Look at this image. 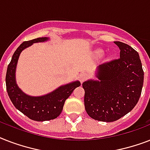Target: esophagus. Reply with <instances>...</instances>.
<instances>
[{"label": "esophagus", "instance_id": "esophagus-1", "mask_svg": "<svg viewBox=\"0 0 150 150\" xmlns=\"http://www.w3.org/2000/svg\"><path fill=\"white\" fill-rule=\"evenodd\" d=\"M87 78H88V75L86 73H81L79 76V79L81 82H83L85 80H86Z\"/></svg>", "mask_w": 150, "mask_h": 150}]
</instances>
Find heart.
I'll return each mask as SVG.
<instances>
[{"label":"heart","mask_w":150,"mask_h":150,"mask_svg":"<svg viewBox=\"0 0 150 150\" xmlns=\"http://www.w3.org/2000/svg\"><path fill=\"white\" fill-rule=\"evenodd\" d=\"M97 53H98L99 55H100V54H102V51H98V52H97Z\"/></svg>","instance_id":"heart-1"}]
</instances>
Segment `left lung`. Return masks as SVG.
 <instances>
[{"label": "left lung", "instance_id": "obj_1", "mask_svg": "<svg viewBox=\"0 0 150 150\" xmlns=\"http://www.w3.org/2000/svg\"><path fill=\"white\" fill-rule=\"evenodd\" d=\"M120 58L99 66V81L82 83L85 109L94 120L112 122L137 104L142 93L144 71L138 52L126 43L115 41Z\"/></svg>", "mask_w": 150, "mask_h": 150}]
</instances>
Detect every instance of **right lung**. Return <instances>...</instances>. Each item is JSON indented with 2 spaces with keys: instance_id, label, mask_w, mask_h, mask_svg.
Masks as SVG:
<instances>
[{
  "instance_id": "obj_1",
  "label": "right lung",
  "mask_w": 150,
  "mask_h": 150,
  "mask_svg": "<svg viewBox=\"0 0 150 150\" xmlns=\"http://www.w3.org/2000/svg\"><path fill=\"white\" fill-rule=\"evenodd\" d=\"M47 40L46 37H39L25 41L13 54L6 73V89L13 105L29 118L36 121H44L57 118L63 110L65 100L72 93L73 90L81 86L79 82H71L59 87L50 93L43 96H29L22 93L15 82V68L20 54L25 48L33 43Z\"/></svg>"
}]
</instances>
